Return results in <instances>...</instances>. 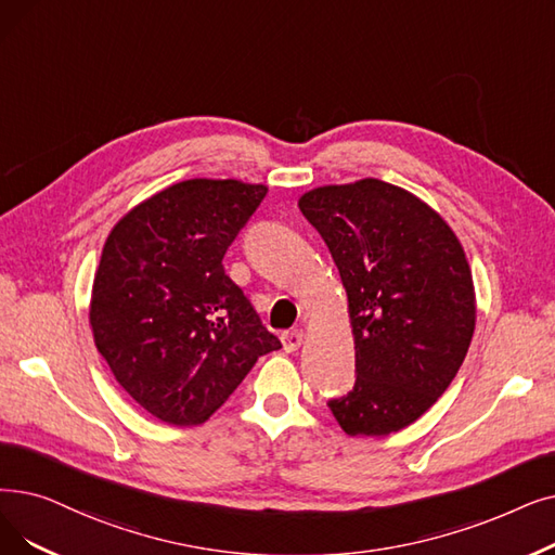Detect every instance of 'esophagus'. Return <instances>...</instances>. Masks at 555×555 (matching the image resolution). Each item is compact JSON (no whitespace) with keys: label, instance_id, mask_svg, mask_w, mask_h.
I'll return each instance as SVG.
<instances>
[{"label":"esophagus","instance_id":"esophagus-1","mask_svg":"<svg viewBox=\"0 0 555 555\" xmlns=\"http://www.w3.org/2000/svg\"><path fill=\"white\" fill-rule=\"evenodd\" d=\"M304 337H306V333L301 328L285 331L283 333V349L285 351H297L304 345Z\"/></svg>","mask_w":555,"mask_h":555}]
</instances>
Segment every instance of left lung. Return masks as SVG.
<instances>
[{
	"mask_svg": "<svg viewBox=\"0 0 555 555\" xmlns=\"http://www.w3.org/2000/svg\"><path fill=\"white\" fill-rule=\"evenodd\" d=\"M337 264L349 301L356 383L328 408L347 436H390L449 388L476 326L461 240L426 202L360 179L299 199Z\"/></svg>",
	"mask_w": 555,
	"mask_h": 555,
	"instance_id": "1",
	"label": "left lung"
}]
</instances>
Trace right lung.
<instances>
[{"mask_svg":"<svg viewBox=\"0 0 555 555\" xmlns=\"http://www.w3.org/2000/svg\"><path fill=\"white\" fill-rule=\"evenodd\" d=\"M268 185L188 179L133 206L106 237L90 297L94 347L165 424L206 422L256 360L281 349L222 258Z\"/></svg>","mask_w":555,"mask_h":555,"instance_id":"add662e5","label":"right lung"}]
</instances>
